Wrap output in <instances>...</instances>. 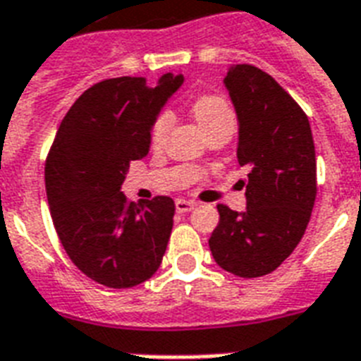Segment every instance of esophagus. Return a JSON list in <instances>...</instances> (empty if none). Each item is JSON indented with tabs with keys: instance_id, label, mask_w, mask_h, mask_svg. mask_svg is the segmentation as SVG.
Here are the masks:
<instances>
[{
	"instance_id": "34e87169",
	"label": "esophagus",
	"mask_w": 361,
	"mask_h": 361,
	"mask_svg": "<svg viewBox=\"0 0 361 361\" xmlns=\"http://www.w3.org/2000/svg\"><path fill=\"white\" fill-rule=\"evenodd\" d=\"M175 209H177V212L184 214V212H190V210H194L195 203H194V201H186V199H177V201H175Z\"/></svg>"
}]
</instances>
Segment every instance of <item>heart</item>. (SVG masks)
Wrapping results in <instances>:
<instances>
[{
  "mask_svg": "<svg viewBox=\"0 0 361 361\" xmlns=\"http://www.w3.org/2000/svg\"><path fill=\"white\" fill-rule=\"evenodd\" d=\"M192 114H194L197 125L204 134H209L220 126H235V114L231 108L229 100L221 94L204 93L199 94L192 104ZM173 114L171 111H160L157 119L151 125V145L152 149H162L167 140V134L171 130Z\"/></svg>",
  "mask_w": 361,
  "mask_h": 361,
  "instance_id": "heart-1",
  "label": "heart"
}]
</instances>
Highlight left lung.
I'll list each match as a JSON object with an SVG mask.
<instances>
[{"mask_svg": "<svg viewBox=\"0 0 361 361\" xmlns=\"http://www.w3.org/2000/svg\"><path fill=\"white\" fill-rule=\"evenodd\" d=\"M238 117V164L250 169L246 210L218 204L214 261L238 278L274 272L295 252L317 195L315 145L307 115L270 74L235 65L226 80Z\"/></svg>", "mask_w": 361, "mask_h": 361, "instance_id": "obj_1", "label": "left lung"}]
</instances>
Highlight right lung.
<instances>
[{"mask_svg": "<svg viewBox=\"0 0 361 361\" xmlns=\"http://www.w3.org/2000/svg\"><path fill=\"white\" fill-rule=\"evenodd\" d=\"M183 74L94 83L72 104L46 158L44 180L57 236L71 261L109 289H130L157 272L175 203L158 195L130 203L121 192L134 160L147 157L151 125Z\"/></svg>", "mask_w": 361, "mask_h": 361, "instance_id": "add662e5", "label": "right lung"}]
</instances>
